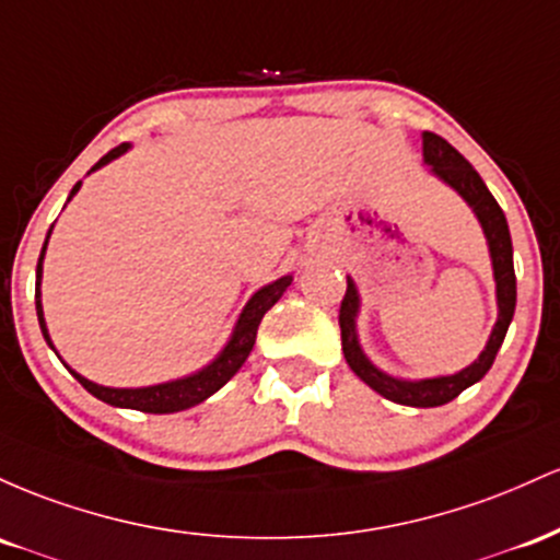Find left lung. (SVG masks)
<instances>
[{
  "label": "left lung",
  "instance_id": "left-lung-1",
  "mask_svg": "<svg viewBox=\"0 0 560 560\" xmlns=\"http://www.w3.org/2000/svg\"><path fill=\"white\" fill-rule=\"evenodd\" d=\"M423 163L436 179L452 187L466 203L470 211L479 219L483 237L489 246V259H492V275H494V293H498V323H494L489 341L479 360H474L468 368L457 370L452 375H436V378H394V375L383 373L370 362L360 347V336H357V314H360V291L357 282L347 278V296L341 301V314H338V325H341V347L343 357H347L349 368L354 370L360 378L368 383L373 392L381 397L397 401V405L407 407H439L447 405L466 392L468 386L479 383L487 370L492 368L494 357L505 341L508 325H511L513 312H516V272H513V243L511 230H508L505 213H502L500 203L494 200L492 192L487 190L483 179L479 177L470 163L457 153L447 140H442L433 131H423Z\"/></svg>",
  "mask_w": 560,
  "mask_h": 560
}]
</instances>
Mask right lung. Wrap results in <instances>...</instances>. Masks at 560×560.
Returning <instances> with one entry per match:
<instances>
[{"mask_svg":"<svg viewBox=\"0 0 560 560\" xmlns=\"http://www.w3.org/2000/svg\"><path fill=\"white\" fill-rule=\"evenodd\" d=\"M131 148L129 142L118 144V148H113L110 153H105L103 159H100L94 166L90 168L92 172H97V168H103L105 163L116 161L118 155H124L127 150ZM81 182H77L71 190V200L73 196L79 192ZM49 235H52V228L47 232V241H44L42 246V256H39V264H36V317H39V328H42V336L44 341H47V347L58 354V349H55L52 338H49V330H47V323H44V310H42V264H44V254H47V243H49ZM293 282V275H282L280 280L269 282V285L259 288V291L254 293V296L248 299V304L243 306L241 317H237L235 328H232V336L230 341L224 343V349L219 351L213 360L206 364V368L196 370V373L185 375V378H177V381H166V383H155V386H140V388H113V386H100V383H94L90 378H84V375H79L77 370L68 368V373L77 378L81 386L86 388V392L92 394V397L103 399L105 405H113V407H127V410H142V412H153V416H166V412H179V410H187V407H196L200 405L203 399H209L211 394H217L219 388L228 383L232 375L237 373V370L243 368V362L248 360L250 349H254L256 343V330H259V323L261 317L272 310L275 304H278L282 293L288 291V285ZM60 357V354H58ZM62 360V357H60Z\"/></svg>","mask_w":560,"mask_h":560,"instance_id":"1","label":"right lung"}]
</instances>
